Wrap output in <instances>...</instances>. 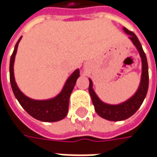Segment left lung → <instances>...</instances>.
<instances>
[{
  "label": "left lung",
  "instance_id": "left-lung-1",
  "mask_svg": "<svg viewBox=\"0 0 157 157\" xmlns=\"http://www.w3.org/2000/svg\"><path fill=\"white\" fill-rule=\"evenodd\" d=\"M123 31L128 35V39L135 45L142 60V74L139 86L136 92L129 99L119 104H108L100 100L94 91V84L91 78H89V94L91 95L94 109L100 117L111 121H121L131 117L140 108L143 100L145 99L148 88V67L147 57L142 50V44L132 31L128 30L123 27Z\"/></svg>",
  "mask_w": 157,
  "mask_h": 157
}]
</instances>
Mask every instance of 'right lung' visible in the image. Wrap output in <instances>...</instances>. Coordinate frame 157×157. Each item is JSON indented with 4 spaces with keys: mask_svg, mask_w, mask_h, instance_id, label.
Listing matches in <instances>:
<instances>
[{
    "mask_svg": "<svg viewBox=\"0 0 157 157\" xmlns=\"http://www.w3.org/2000/svg\"><path fill=\"white\" fill-rule=\"evenodd\" d=\"M21 39V36L15 44L14 52L10 57V63H9L10 84L16 100L19 101L22 108L30 116L38 121L44 122H55L63 120L68 113L70 96L75 86L77 79L79 77V69H76L69 76V78L64 83L61 92L55 97L48 100H34L28 97L19 89L15 82V74H14L15 55Z\"/></svg>",
    "mask_w": 157,
    "mask_h": 157,
    "instance_id": "add662e5",
    "label": "right lung"
}]
</instances>
